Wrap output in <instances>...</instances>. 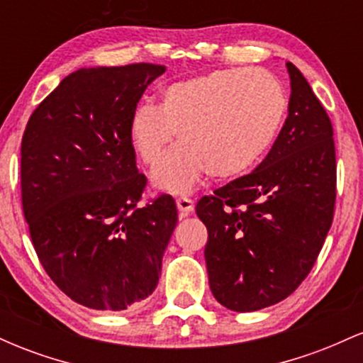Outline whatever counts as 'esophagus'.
I'll return each instance as SVG.
<instances>
[{
  "label": "esophagus",
  "mask_w": 363,
  "mask_h": 363,
  "mask_svg": "<svg viewBox=\"0 0 363 363\" xmlns=\"http://www.w3.org/2000/svg\"><path fill=\"white\" fill-rule=\"evenodd\" d=\"M176 205H177V210H179V215H181V218H186V216L194 210L193 199L186 198V196H181V198H177Z\"/></svg>",
  "instance_id": "34e87169"
}]
</instances>
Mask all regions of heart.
<instances>
[{"label": "heart", "instance_id": "1", "mask_svg": "<svg viewBox=\"0 0 363 363\" xmlns=\"http://www.w3.org/2000/svg\"><path fill=\"white\" fill-rule=\"evenodd\" d=\"M286 114V95L268 73L230 68L170 83L157 104H140L129 121V141L141 164L155 169L153 184L187 193L203 174L232 179L272 147Z\"/></svg>", "mask_w": 363, "mask_h": 363}]
</instances>
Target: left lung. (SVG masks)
<instances>
[{
	"label": "left lung",
	"instance_id": "8db88e82",
	"mask_svg": "<svg viewBox=\"0 0 363 363\" xmlns=\"http://www.w3.org/2000/svg\"><path fill=\"white\" fill-rule=\"evenodd\" d=\"M290 74L289 118L247 176L203 196L211 294L227 309L252 312L283 301L306 280L331 228L336 201L333 124L303 74Z\"/></svg>",
	"mask_w": 363,
	"mask_h": 363
}]
</instances>
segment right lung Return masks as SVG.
Listing matches in <instances>:
<instances>
[{"instance_id": "1", "label": "right lung", "mask_w": 363, "mask_h": 363, "mask_svg": "<svg viewBox=\"0 0 363 363\" xmlns=\"http://www.w3.org/2000/svg\"><path fill=\"white\" fill-rule=\"evenodd\" d=\"M165 72L152 62L82 68L37 106L20 148L22 208L49 278L95 311H126L153 294L177 225L172 196L140 205L129 121Z\"/></svg>"}]
</instances>
